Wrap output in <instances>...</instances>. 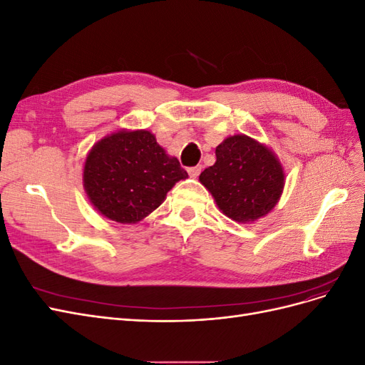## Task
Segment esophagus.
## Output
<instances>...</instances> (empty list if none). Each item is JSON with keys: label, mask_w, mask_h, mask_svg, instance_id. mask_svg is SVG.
<instances>
[{"label": "esophagus", "mask_w": 365, "mask_h": 365, "mask_svg": "<svg viewBox=\"0 0 365 365\" xmlns=\"http://www.w3.org/2000/svg\"><path fill=\"white\" fill-rule=\"evenodd\" d=\"M201 170H202L201 165H195V168H189V169H187V172H189V175L192 176V178H196V176L201 173Z\"/></svg>", "instance_id": "esophagus-1"}]
</instances>
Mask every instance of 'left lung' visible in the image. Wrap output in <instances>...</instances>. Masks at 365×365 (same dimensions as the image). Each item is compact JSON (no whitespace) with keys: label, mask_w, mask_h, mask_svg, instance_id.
Returning <instances> with one entry per match:
<instances>
[{"label":"left lung","mask_w":365,"mask_h":365,"mask_svg":"<svg viewBox=\"0 0 365 365\" xmlns=\"http://www.w3.org/2000/svg\"><path fill=\"white\" fill-rule=\"evenodd\" d=\"M200 181L220 212L247 224L267 216L279 202L284 173L269 148L237 134L216 148V163L200 175Z\"/></svg>","instance_id":"8db88e82"}]
</instances>
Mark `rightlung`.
<instances>
[{
	"mask_svg": "<svg viewBox=\"0 0 365 365\" xmlns=\"http://www.w3.org/2000/svg\"><path fill=\"white\" fill-rule=\"evenodd\" d=\"M187 176L152 132L123 129L97 141L88 153L83 187L98 213L120 224H135Z\"/></svg>",
	"mask_w": 365,
	"mask_h": 365,
	"instance_id": "add662e5",
	"label": "right lung"
}]
</instances>
